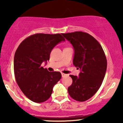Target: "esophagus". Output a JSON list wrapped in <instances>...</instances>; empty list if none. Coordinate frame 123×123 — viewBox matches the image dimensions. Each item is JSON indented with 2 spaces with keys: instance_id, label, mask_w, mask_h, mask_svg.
<instances>
[{
  "instance_id": "obj_1",
  "label": "esophagus",
  "mask_w": 123,
  "mask_h": 123,
  "mask_svg": "<svg viewBox=\"0 0 123 123\" xmlns=\"http://www.w3.org/2000/svg\"><path fill=\"white\" fill-rule=\"evenodd\" d=\"M61 75H62V77H65V76H67V74H64V73H61Z\"/></svg>"
}]
</instances>
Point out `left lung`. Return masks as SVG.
I'll return each mask as SVG.
<instances>
[{
  "mask_svg": "<svg viewBox=\"0 0 123 123\" xmlns=\"http://www.w3.org/2000/svg\"><path fill=\"white\" fill-rule=\"evenodd\" d=\"M62 35L73 45V64L81 70L79 77L69 75L73 83L68 92L74 100L86 101L97 92L105 77L107 67L105 53L100 43L88 33L75 31Z\"/></svg>",
  "mask_w": 123,
  "mask_h": 123,
  "instance_id": "obj_1",
  "label": "left lung"
}]
</instances>
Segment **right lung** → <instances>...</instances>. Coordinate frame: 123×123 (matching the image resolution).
Instances as JSON below:
<instances>
[{
	"label": "right lung",
	"instance_id": "obj_1",
	"mask_svg": "<svg viewBox=\"0 0 123 123\" xmlns=\"http://www.w3.org/2000/svg\"><path fill=\"white\" fill-rule=\"evenodd\" d=\"M65 38L60 34L38 33L24 39L14 56L13 69L15 80L23 93L36 103L50 97L53 87L61 79L58 71H48L42 67L49 60L53 48Z\"/></svg>",
	"mask_w": 123,
	"mask_h": 123
}]
</instances>
